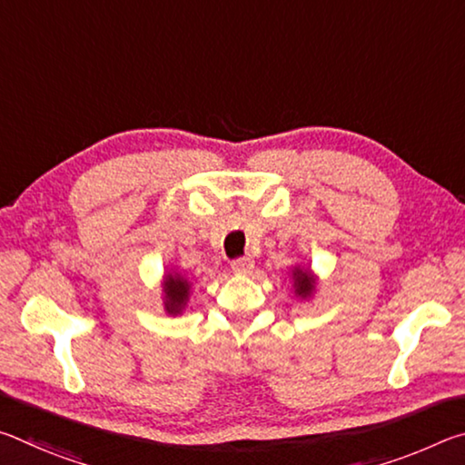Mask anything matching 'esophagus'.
Returning <instances> with one entry per match:
<instances>
[{"instance_id":"34e87169","label":"esophagus","mask_w":465,"mask_h":465,"mask_svg":"<svg viewBox=\"0 0 465 465\" xmlns=\"http://www.w3.org/2000/svg\"><path fill=\"white\" fill-rule=\"evenodd\" d=\"M232 271L238 272V274H248L254 271V261H252L250 256H243V258H235L232 262Z\"/></svg>"}]
</instances>
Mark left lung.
Returning <instances> with one entry per match:
<instances>
[{"instance_id": "obj_1", "label": "left lung", "mask_w": 465, "mask_h": 465, "mask_svg": "<svg viewBox=\"0 0 465 465\" xmlns=\"http://www.w3.org/2000/svg\"><path fill=\"white\" fill-rule=\"evenodd\" d=\"M293 287L295 295L302 299H308L316 291V277H313L310 269H302V266H295L293 269Z\"/></svg>"}]
</instances>
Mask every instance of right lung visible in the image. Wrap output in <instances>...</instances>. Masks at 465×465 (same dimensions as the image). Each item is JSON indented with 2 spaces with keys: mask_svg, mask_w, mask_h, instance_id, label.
<instances>
[{
  "mask_svg": "<svg viewBox=\"0 0 465 465\" xmlns=\"http://www.w3.org/2000/svg\"><path fill=\"white\" fill-rule=\"evenodd\" d=\"M163 308L170 316H178L186 308L188 297H191V282H188L183 274L168 272L163 277Z\"/></svg>",
  "mask_w": 465,
  "mask_h": 465,
  "instance_id": "right-lung-1",
  "label": "right lung"
}]
</instances>
